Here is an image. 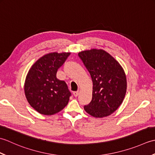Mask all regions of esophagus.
I'll list each match as a JSON object with an SVG mask.
<instances>
[{
  "label": "esophagus",
  "instance_id": "obj_1",
  "mask_svg": "<svg viewBox=\"0 0 155 155\" xmlns=\"http://www.w3.org/2000/svg\"><path fill=\"white\" fill-rule=\"evenodd\" d=\"M78 93H79V91H77L73 92V94L74 97H77L78 95Z\"/></svg>",
  "mask_w": 155,
  "mask_h": 155
}]
</instances>
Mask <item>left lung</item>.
<instances>
[{
  "mask_svg": "<svg viewBox=\"0 0 155 155\" xmlns=\"http://www.w3.org/2000/svg\"><path fill=\"white\" fill-rule=\"evenodd\" d=\"M93 81V97L84 107L92 117L109 116L120 106L127 92V77L123 68L103 49L92 48L78 52Z\"/></svg>",
  "mask_w": 155,
  "mask_h": 155,
  "instance_id": "8db88e82",
  "label": "left lung"
}]
</instances>
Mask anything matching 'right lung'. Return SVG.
Instances as JSON below:
<instances>
[{"label":"right lung","instance_id":"obj_1","mask_svg":"<svg viewBox=\"0 0 155 155\" xmlns=\"http://www.w3.org/2000/svg\"><path fill=\"white\" fill-rule=\"evenodd\" d=\"M71 52H49L36 61L29 69L24 85L29 104L38 113L50 116L61 111L71 95L64 81L57 78L59 67Z\"/></svg>","mask_w":155,"mask_h":155}]
</instances>
